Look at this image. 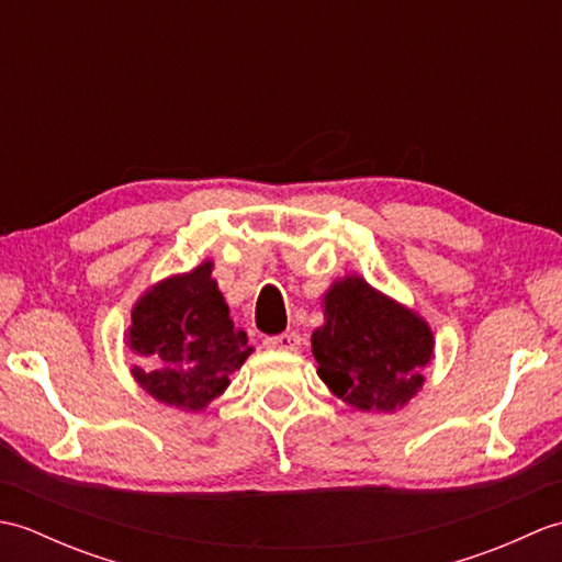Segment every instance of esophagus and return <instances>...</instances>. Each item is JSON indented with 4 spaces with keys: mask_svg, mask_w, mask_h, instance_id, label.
Wrapping results in <instances>:
<instances>
[{
    "mask_svg": "<svg viewBox=\"0 0 562 562\" xmlns=\"http://www.w3.org/2000/svg\"><path fill=\"white\" fill-rule=\"evenodd\" d=\"M266 348L270 350H296L300 348V336L294 330H284L280 336L266 338Z\"/></svg>",
    "mask_w": 562,
    "mask_h": 562,
    "instance_id": "esophagus-1",
    "label": "esophagus"
}]
</instances>
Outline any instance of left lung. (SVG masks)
Listing matches in <instances>:
<instances>
[{
	"instance_id": "left-lung-1",
	"label": "left lung",
	"mask_w": 562,
	"mask_h": 562,
	"mask_svg": "<svg viewBox=\"0 0 562 562\" xmlns=\"http://www.w3.org/2000/svg\"><path fill=\"white\" fill-rule=\"evenodd\" d=\"M326 324L314 330L318 376L362 411H396L423 386L432 333L423 318L348 278L326 294Z\"/></svg>"
}]
</instances>
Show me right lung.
Masks as SVG:
<instances>
[{"label": "right lung", "mask_w": 562, "mask_h": 562, "mask_svg": "<svg viewBox=\"0 0 562 562\" xmlns=\"http://www.w3.org/2000/svg\"><path fill=\"white\" fill-rule=\"evenodd\" d=\"M127 342L149 357L151 372L135 367V379L161 403L200 411L229 384V374L254 352L234 328L212 262L171 278L137 302Z\"/></svg>", "instance_id": "add662e5"}]
</instances>
